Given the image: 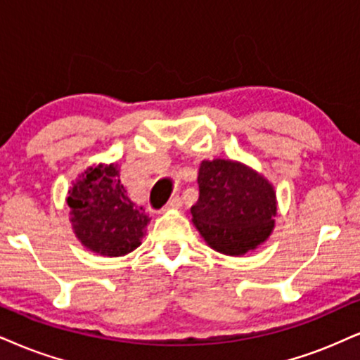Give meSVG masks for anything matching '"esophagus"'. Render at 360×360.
Returning a JSON list of instances; mask_svg holds the SVG:
<instances>
[{"mask_svg": "<svg viewBox=\"0 0 360 360\" xmlns=\"http://www.w3.org/2000/svg\"><path fill=\"white\" fill-rule=\"evenodd\" d=\"M180 207H181V198L180 197H173L172 200L165 205V208H168V210H170V208H180Z\"/></svg>", "mask_w": 360, "mask_h": 360, "instance_id": "obj_1", "label": "esophagus"}]
</instances>
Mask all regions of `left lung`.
<instances>
[{"label": "left lung", "mask_w": 360, "mask_h": 360, "mask_svg": "<svg viewBox=\"0 0 360 360\" xmlns=\"http://www.w3.org/2000/svg\"><path fill=\"white\" fill-rule=\"evenodd\" d=\"M192 221L208 245L225 255H243L272 233L275 190L264 175L233 160H203Z\"/></svg>", "instance_id": "left-lung-1"}]
</instances>
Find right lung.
I'll list each match as a JSON object with an SVG mask.
<instances>
[{"instance_id":"add662e5","label":"right lung","mask_w":360,"mask_h":360,"mask_svg":"<svg viewBox=\"0 0 360 360\" xmlns=\"http://www.w3.org/2000/svg\"><path fill=\"white\" fill-rule=\"evenodd\" d=\"M70 221L82 245L95 254L122 257L140 247L150 217L130 200L117 163L88 167L68 190Z\"/></svg>"}]
</instances>
